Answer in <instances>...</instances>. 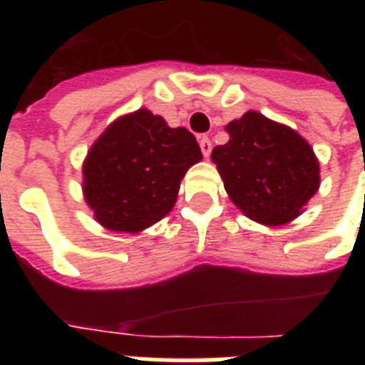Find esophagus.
<instances>
[{"label":"esophagus","mask_w":365,"mask_h":365,"mask_svg":"<svg viewBox=\"0 0 365 365\" xmlns=\"http://www.w3.org/2000/svg\"><path fill=\"white\" fill-rule=\"evenodd\" d=\"M199 145H200V151H202V155H205V157H208V155L212 153V142L208 136H200Z\"/></svg>","instance_id":"esophagus-1"}]
</instances>
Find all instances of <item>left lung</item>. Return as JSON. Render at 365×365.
I'll return each mask as SVG.
<instances>
[{"mask_svg": "<svg viewBox=\"0 0 365 365\" xmlns=\"http://www.w3.org/2000/svg\"><path fill=\"white\" fill-rule=\"evenodd\" d=\"M225 130L229 142L214 148L212 160L229 199L244 216L269 227L295 220L320 185V166L307 140L257 111Z\"/></svg>", "mask_w": 365, "mask_h": 365, "instance_id": "1", "label": "left lung"}]
</instances>
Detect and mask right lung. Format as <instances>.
Segmentation results:
<instances>
[{
    "label": "right lung",
    "mask_w": 365,
    "mask_h": 365,
    "mask_svg": "<svg viewBox=\"0 0 365 365\" xmlns=\"http://www.w3.org/2000/svg\"><path fill=\"white\" fill-rule=\"evenodd\" d=\"M202 159L187 128H170L149 110L119 117L83 163V193L100 225L140 233L176 205L189 166Z\"/></svg>",
    "instance_id": "add662e5"
}]
</instances>
